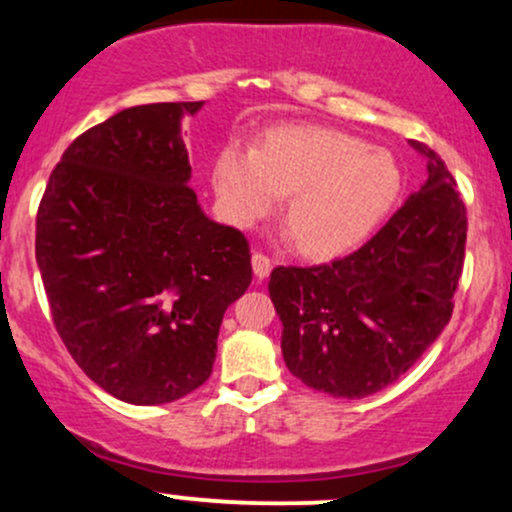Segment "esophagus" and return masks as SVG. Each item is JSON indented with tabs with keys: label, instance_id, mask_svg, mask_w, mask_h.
<instances>
[{
	"label": "esophagus",
	"instance_id": "34e87169",
	"mask_svg": "<svg viewBox=\"0 0 512 512\" xmlns=\"http://www.w3.org/2000/svg\"><path fill=\"white\" fill-rule=\"evenodd\" d=\"M252 272H255L257 279H267L269 272H272V260L267 255H262V252H255L252 255Z\"/></svg>",
	"mask_w": 512,
	"mask_h": 512
}]
</instances>
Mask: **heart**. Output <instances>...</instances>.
Masks as SVG:
<instances>
[{"label": "heart", "mask_w": 512, "mask_h": 512, "mask_svg": "<svg viewBox=\"0 0 512 512\" xmlns=\"http://www.w3.org/2000/svg\"><path fill=\"white\" fill-rule=\"evenodd\" d=\"M397 158L342 129L274 127L255 149L228 144L214 161L226 216L250 228L289 197V236L308 257L332 260L361 248L402 195Z\"/></svg>", "instance_id": "b5f03b06"}]
</instances>
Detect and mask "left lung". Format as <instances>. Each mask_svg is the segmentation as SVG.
<instances>
[{"mask_svg":"<svg viewBox=\"0 0 512 512\" xmlns=\"http://www.w3.org/2000/svg\"><path fill=\"white\" fill-rule=\"evenodd\" d=\"M411 146L426 158L428 178L363 248L269 276L286 368L317 392L361 399L383 390L450 322L467 209L436 151Z\"/></svg>","mask_w":512,"mask_h":512,"instance_id":"1","label":"left lung"}]
</instances>
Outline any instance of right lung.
Wrapping results in <instances>:
<instances>
[{
  "instance_id": "add662e5",
  "label": "right lung",
  "mask_w": 512,
  "mask_h": 512,
  "mask_svg": "<svg viewBox=\"0 0 512 512\" xmlns=\"http://www.w3.org/2000/svg\"><path fill=\"white\" fill-rule=\"evenodd\" d=\"M202 105H137L76 137L35 221L64 346L108 395L142 407L207 383L223 313L252 281L248 240L187 185L180 125Z\"/></svg>"
}]
</instances>
